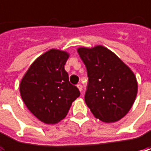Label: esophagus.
Listing matches in <instances>:
<instances>
[{"label": "esophagus", "instance_id": "obj_1", "mask_svg": "<svg viewBox=\"0 0 151 151\" xmlns=\"http://www.w3.org/2000/svg\"><path fill=\"white\" fill-rule=\"evenodd\" d=\"M77 88H78L79 91H80L81 92L82 91V86H81V84L77 85Z\"/></svg>", "mask_w": 151, "mask_h": 151}]
</instances>
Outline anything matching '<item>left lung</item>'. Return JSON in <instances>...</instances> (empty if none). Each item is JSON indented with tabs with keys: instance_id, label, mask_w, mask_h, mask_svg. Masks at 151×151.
Segmentation results:
<instances>
[{
	"instance_id": "obj_1",
	"label": "left lung",
	"mask_w": 151,
	"mask_h": 151,
	"mask_svg": "<svg viewBox=\"0 0 151 151\" xmlns=\"http://www.w3.org/2000/svg\"><path fill=\"white\" fill-rule=\"evenodd\" d=\"M86 67L88 86L85 101L94 117L105 123L123 119L138 92L136 76L131 69L104 46L77 49Z\"/></svg>"
}]
</instances>
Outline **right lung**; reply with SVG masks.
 I'll return each instance as SVG.
<instances>
[{"mask_svg": "<svg viewBox=\"0 0 151 151\" xmlns=\"http://www.w3.org/2000/svg\"><path fill=\"white\" fill-rule=\"evenodd\" d=\"M69 57L66 51L50 50L32 62L21 81L22 101L44 124H57L65 118L72 102L80 96L65 70Z\"/></svg>", "mask_w": 151, "mask_h": 151, "instance_id": "right-lung-1", "label": "right lung"}]
</instances>
